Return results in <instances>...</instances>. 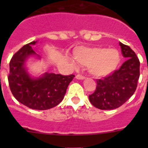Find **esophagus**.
Returning <instances> with one entry per match:
<instances>
[{
  "mask_svg": "<svg viewBox=\"0 0 148 148\" xmlns=\"http://www.w3.org/2000/svg\"><path fill=\"white\" fill-rule=\"evenodd\" d=\"M76 78H77V79H79V80H84L85 79V77H84V76H82V75H79V74H78V75L76 76Z\"/></svg>",
  "mask_w": 148,
  "mask_h": 148,
  "instance_id": "esophagus-1",
  "label": "esophagus"
}]
</instances>
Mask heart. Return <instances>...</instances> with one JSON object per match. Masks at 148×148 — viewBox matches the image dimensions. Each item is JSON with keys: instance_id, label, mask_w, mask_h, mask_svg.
Here are the masks:
<instances>
[{"instance_id": "1", "label": "heart", "mask_w": 148, "mask_h": 148, "mask_svg": "<svg viewBox=\"0 0 148 148\" xmlns=\"http://www.w3.org/2000/svg\"><path fill=\"white\" fill-rule=\"evenodd\" d=\"M73 57L79 64L87 66L89 74L95 78H102L112 74L121 63L120 52L116 49L101 46H77L73 50ZM72 66L77 63L69 59Z\"/></svg>"}]
</instances>
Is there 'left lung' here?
I'll list each match as a JSON object with an SVG mask.
<instances>
[{
  "mask_svg": "<svg viewBox=\"0 0 148 148\" xmlns=\"http://www.w3.org/2000/svg\"><path fill=\"white\" fill-rule=\"evenodd\" d=\"M122 56L127 59L119 70L103 79L97 80V86L89 99L99 110L118 108L133 95L140 77V61L128 46L120 42Z\"/></svg>",
  "mask_w": 148,
  "mask_h": 148,
  "instance_id": "obj_1",
  "label": "left lung"
}]
</instances>
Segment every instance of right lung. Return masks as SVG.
I'll return each mask as SVG.
<instances>
[{"instance_id":"right-lung-1","label":"right lung","mask_w":148,"mask_h":148,"mask_svg":"<svg viewBox=\"0 0 148 148\" xmlns=\"http://www.w3.org/2000/svg\"><path fill=\"white\" fill-rule=\"evenodd\" d=\"M38 41L23 46L10 60L8 82L14 97L33 110H45L56 107L63 100L69 83L74 75L62 76L45 72L38 77L28 71V59L41 56L33 50Z\"/></svg>"}]
</instances>
